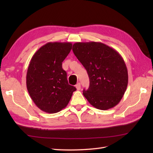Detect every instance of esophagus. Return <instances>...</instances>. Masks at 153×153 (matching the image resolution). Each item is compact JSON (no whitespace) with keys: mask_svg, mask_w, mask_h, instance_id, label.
I'll list each match as a JSON object with an SVG mask.
<instances>
[{"mask_svg":"<svg viewBox=\"0 0 153 153\" xmlns=\"http://www.w3.org/2000/svg\"><path fill=\"white\" fill-rule=\"evenodd\" d=\"M76 87L77 90H80L81 89V84H80V83H77L76 84Z\"/></svg>","mask_w":153,"mask_h":153,"instance_id":"34e87169","label":"esophagus"}]
</instances>
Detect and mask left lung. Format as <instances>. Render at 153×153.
Wrapping results in <instances>:
<instances>
[{"mask_svg": "<svg viewBox=\"0 0 153 153\" xmlns=\"http://www.w3.org/2000/svg\"><path fill=\"white\" fill-rule=\"evenodd\" d=\"M72 51L88 74L89 87L83 94L89 102L102 110L118 105L128 83V69L121 55L99 42H77Z\"/></svg>", "mask_w": 153, "mask_h": 153, "instance_id": "left-lung-1", "label": "left lung"}]
</instances>
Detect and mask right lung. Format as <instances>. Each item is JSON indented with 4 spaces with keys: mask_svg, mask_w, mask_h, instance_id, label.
<instances>
[{
    "mask_svg": "<svg viewBox=\"0 0 153 153\" xmlns=\"http://www.w3.org/2000/svg\"><path fill=\"white\" fill-rule=\"evenodd\" d=\"M71 47V43L50 42L31 58L27 71V89L33 102L45 112H60L76 91L68 83L67 74L62 66Z\"/></svg>",
    "mask_w": 153,
    "mask_h": 153,
    "instance_id": "add662e5",
    "label": "right lung"
}]
</instances>
